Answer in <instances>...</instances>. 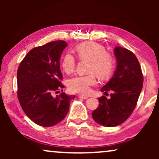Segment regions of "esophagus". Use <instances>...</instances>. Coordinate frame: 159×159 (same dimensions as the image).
Returning <instances> with one entry per match:
<instances>
[{"label":"esophagus","instance_id":"obj_1","mask_svg":"<svg viewBox=\"0 0 159 159\" xmlns=\"http://www.w3.org/2000/svg\"><path fill=\"white\" fill-rule=\"evenodd\" d=\"M78 98H81V99H88V96H85V95H78Z\"/></svg>","mask_w":159,"mask_h":159}]
</instances>
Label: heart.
I'll return each instance as SVG.
<instances>
[{
	"mask_svg": "<svg viewBox=\"0 0 159 159\" xmlns=\"http://www.w3.org/2000/svg\"><path fill=\"white\" fill-rule=\"evenodd\" d=\"M76 51L80 59L90 61L88 71L92 74L71 78L69 80L68 87L71 92L86 95L90 92L91 86L96 84L94 73L101 78L109 77L114 69V61L111 54L106 53L103 45L95 42L82 43L76 48ZM61 66L66 73L73 72L75 69L76 60L72 54H65Z\"/></svg>",
	"mask_w": 159,
	"mask_h": 159,
	"instance_id": "heart-1",
	"label": "heart"
}]
</instances>
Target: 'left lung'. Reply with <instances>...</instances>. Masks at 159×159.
<instances>
[{
  "label": "left lung",
  "instance_id": "1",
  "mask_svg": "<svg viewBox=\"0 0 159 159\" xmlns=\"http://www.w3.org/2000/svg\"><path fill=\"white\" fill-rule=\"evenodd\" d=\"M116 69L107 84L101 88L104 93L111 90V98H99V106L92 113L99 125L116 127L129 118L137 105L143 84L140 65L135 55L127 48L116 47Z\"/></svg>",
  "mask_w": 159,
  "mask_h": 159
}]
</instances>
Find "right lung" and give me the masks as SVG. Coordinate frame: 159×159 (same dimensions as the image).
I'll return each mask as SVG.
<instances>
[{
  "instance_id": "1",
  "label": "right lung",
  "mask_w": 159,
  "mask_h": 159,
  "mask_svg": "<svg viewBox=\"0 0 159 159\" xmlns=\"http://www.w3.org/2000/svg\"><path fill=\"white\" fill-rule=\"evenodd\" d=\"M66 46L65 41L56 40L34 48L24 58L17 71L19 103L26 115L42 127H51L62 121L75 98L65 93L52 95L64 88L60 82V58Z\"/></svg>"
}]
</instances>
